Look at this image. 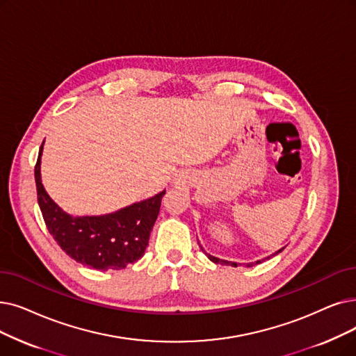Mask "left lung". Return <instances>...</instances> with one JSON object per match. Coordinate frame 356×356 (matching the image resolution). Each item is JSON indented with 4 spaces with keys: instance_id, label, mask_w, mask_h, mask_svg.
Segmentation results:
<instances>
[{
    "instance_id": "1",
    "label": "left lung",
    "mask_w": 356,
    "mask_h": 356,
    "mask_svg": "<svg viewBox=\"0 0 356 356\" xmlns=\"http://www.w3.org/2000/svg\"><path fill=\"white\" fill-rule=\"evenodd\" d=\"M284 249H281L280 252H276L275 254H277V253H281ZM273 254V256H275ZM208 257H209V260H212L213 264H220V265H231V266H234V268H237V264H234V261H227V260H221V259H218V257H213V256H211V254H207ZM269 259V257H268ZM265 260V259H264ZM264 260H257L256 264H260V261H264ZM256 264H247V268H250V266H253V265H256Z\"/></svg>"
}]
</instances>
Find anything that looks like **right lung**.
Returning <instances> with one entry per match:
<instances>
[{
    "label": "right lung",
    "mask_w": 356,
    "mask_h": 356,
    "mask_svg": "<svg viewBox=\"0 0 356 356\" xmlns=\"http://www.w3.org/2000/svg\"><path fill=\"white\" fill-rule=\"evenodd\" d=\"M40 145L35 165L38 202L49 233L71 259L92 269H125L141 259L160 212L161 192L143 202L100 216H71L46 193L40 180Z\"/></svg>",
    "instance_id": "add662e5"
}]
</instances>
